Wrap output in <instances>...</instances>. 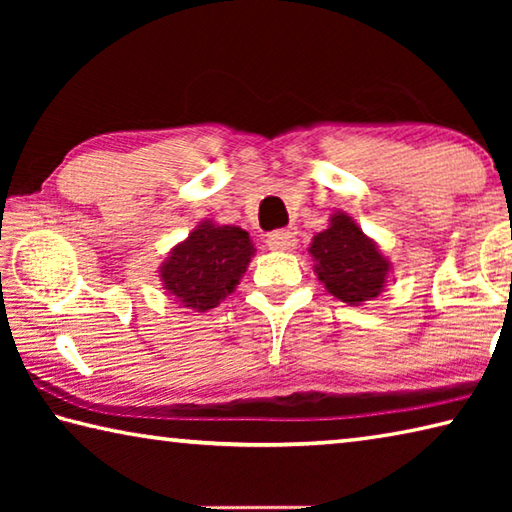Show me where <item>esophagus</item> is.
Returning a JSON list of instances; mask_svg holds the SVG:
<instances>
[{"label":"esophagus","instance_id":"obj_1","mask_svg":"<svg viewBox=\"0 0 512 512\" xmlns=\"http://www.w3.org/2000/svg\"><path fill=\"white\" fill-rule=\"evenodd\" d=\"M266 244L271 250H280V253H287V250H293L298 246V239L289 230H275V232H271V235H268Z\"/></svg>","mask_w":512,"mask_h":512}]
</instances>
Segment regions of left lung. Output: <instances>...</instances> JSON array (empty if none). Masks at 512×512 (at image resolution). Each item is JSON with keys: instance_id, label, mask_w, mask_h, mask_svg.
Wrapping results in <instances>:
<instances>
[{"instance_id": "1", "label": "left lung", "mask_w": 512, "mask_h": 512, "mask_svg": "<svg viewBox=\"0 0 512 512\" xmlns=\"http://www.w3.org/2000/svg\"><path fill=\"white\" fill-rule=\"evenodd\" d=\"M314 273L327 293L348 305L375 300L386 287L391 262L345 212L329 216L327 230L311 239Z\"/></svg>"}]
</instances>
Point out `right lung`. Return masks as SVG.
Segmentation results:
<instances>
[{
    "mask_svg": "<svg viewBox=\"0 0 512 512\" xmlns=\"http://www.w3.org/2000/svg\"><path fill=\"white\" fill-rule=\"evenodd\" d=\"M253 255L246 230L205 219L162 262V289L187 309H214L237 289Z\"/></svg>",
    "mask_w": 512,
    "mask_h": 512,
    "instance_id": "right-lung-1",
    "label": "right lung"
}]
</instances>
